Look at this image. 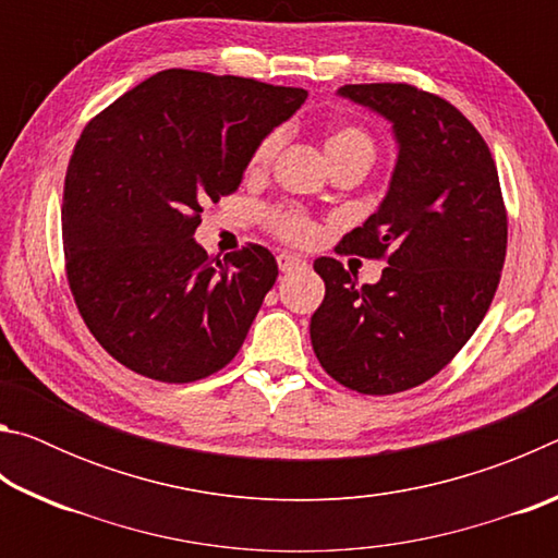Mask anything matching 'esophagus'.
<instances>
[{
	"mask_svg": "<svg viewBox=\"0 0 558 558\" xmlns=\"http://www.w3.org/2000/svg\"><path fill=\"white\" fill-rule=\"evenodd\" d=\"M278 266L282 272H292V270H305L307 260L300 258L298 253H280L278 256Z\"/></svg>",
	"mask_w": 558,
	"mask_h": 558,
	"instance_id": "obj_1",
	"label": "esophagus"
}]
</instances>
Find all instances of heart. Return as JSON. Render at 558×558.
<instances>
[{
	"mask_svg": "<svg viewBox=\"0 0 558 558\" xmlns=\"http://www.w3.org/2000/svg\"><path fill=\"white\" fill-rule=\"evenodd\" d=\"M282 145V132L272 130L268 135H263L258 140V145L253 147L248 167L251 172H260L270 165V159L278 155V149ZM325 149L329 162H335L339 157H352V155H366L374 159V140L366 130L356 128V125H339L332 132H329L325 140ZM272 223H276V231L280 235H286L290 241H310L313 235V223H310L305 216L298 211H278L272 216Z\"/></svg>",
	"mask_w": 558,
	"mask_h": 558,
	"instance_id": "1",
	"label": "heart"
}]
</instances>
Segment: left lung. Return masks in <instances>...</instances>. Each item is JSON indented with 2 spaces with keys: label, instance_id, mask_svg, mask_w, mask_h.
I'll return each mask as SVG.
<instances>
[{
  "label": "left lung",
  "instance_id": "obj_1",
  "mask_svg": "<svg viewBox=\"0 0 558 558\" xmlns=\"http://www.w3.org/2000/svg\"><path fill=\"white\" fill-rule=\"evenodd\" d=\"M339 98L391 122L396 165L381 204L342 248L386 256L374 286L317 258L325 300L310 319L325 372L359 393L386 396L436 376L483 323L507 253L495 159L448 100L405 83L342 86Z\"/></svg>",
  "mask_w": 558,
  "mask_h": 558
}]
</instances>
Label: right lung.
<instances>
[{
  "label": "right lung",
  "mask_w": 558,
  "mask_h": 558,
  "mask_svg": "<svg viewBox=\"0 0 558 558\" xmlns=\"http://www.w3.org/2000/svg\"><path fill=\"white\" fill-rule=\"evenodd\" d=\"M302 88L169 69L93 118L63 186V253L81 317L110 356L167 384L239 352L278 263L196 243L206 202L233 194L253 147L295 116Z\"/></svg>",
  "instance_id": "right-lung-1"
}]
</instances>
